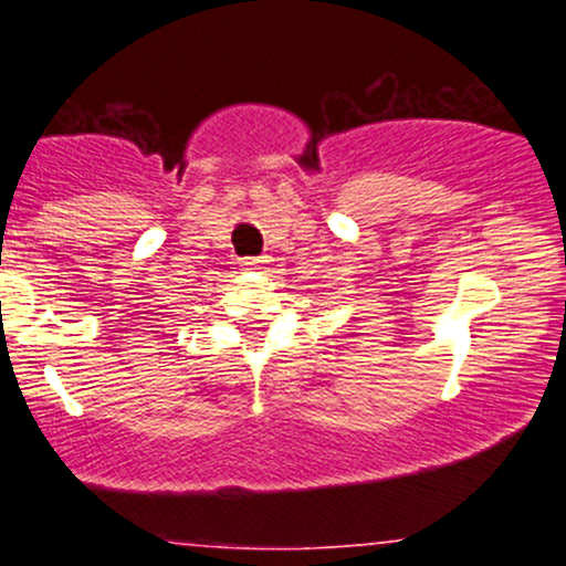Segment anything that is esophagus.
I'll use <instances>...</instances> for the list:
<instances>
[{"instance_id": "1", "label": "esophagus", "mask_w": 566, "mask_h": 566, "mask_svg": "<svg viewBox=\"0 0 566 566\" xmlns=\"http://www.w3.org/2000/svg\"><path fill=\"white\" fill-rule=\"evenodd\" d=\"M242 265H244V269H250V271H261V269H265V265H269V258H244Z\"/></svg>"}]
</instances>
